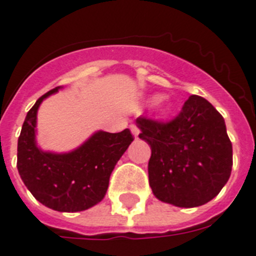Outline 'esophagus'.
<instances>
[{
    "label": "esophagus",
    "mask_w": 256,
    "mask_h": 256,
    "mask_svg": "<svg viewBox=\"0 0 256 256\" xmlns=\"http://www.w3.org/2000/svg\"><path fill=\"white\" fill-rule=\"evenodd\" d=\"M130 130H132V135H134L135 138H138V135H139V132H140V130H139V128L138 126H136V124H130Z\"/></svg>",
    "instance_id": "obj_1"
}]
</instances>
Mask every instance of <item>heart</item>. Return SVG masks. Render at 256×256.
Here are the masks:
<instances>
[{"instance_id": "heart-1", "label": "heart", "mask_w": 256, "mask_h": 256, "mask_svg": "<svg viewBox=\"0 0 256 256\" xmlns=\"http://www.w3.org/2000/svg\"><path fill=\"white\" fill-rule=\"evenodd\" d=\"M161 110H162V113H169V112H170V108H169L168 105H162V106H161Z\"/></svg>"}]
</instances>
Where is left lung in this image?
Instances as JSON below:
<instances>
[{
	"label": "left lung",
	"instance_id": "obj_1",
	"mask_svg": "<svg viewBox=\"0 0 256 256\" xmlns=\"http://www.w3.org/2000/svg\"><path fill=\"white\" fill-rule=\"evenodd\" d=\"M139 138L151 146L148 181L154 196L177 207L212 200L230 177L233 148L222 116L191 95L170 121L140 116Z\"/></svg>",
	"mask_w": 256,
	"mask_h": 256
}]
</instances>
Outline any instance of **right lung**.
Wrapping results in <instances>:
<instances>
[{"mask_svg":"<svg viewBox=\"0 0 256 256\" xmlns=\"http://www.w3.org/2000/svg\"><path fill=\"white\" fill-rule=\"evenodd\" d=\"M58 87L38 98L28 110L18 139L16 168L22 181L42 204L60 212L84 211L102 200L109 177L134 136L124 132H98L70 154L42 152L36 147L38 105Z\"/></svg>","mask_w":256,"mask_h":256,"instance_id":"add662e5","label":"right lung"}]
</instances>
